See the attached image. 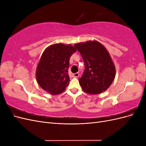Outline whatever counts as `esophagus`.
<instances>
[{"label": "esophagus", "instance_id": "obj_1", "mask_svg": "<svg viewBox=\"0 0 146 146\" xmlns=\"http://www.w3.org/2000/svg\"><path fill=\"white\" fill-rule=\"evenodd\" d=\"M79 73L78 72H77V73H75V74H72V77H74V78H77L79 77Z\"/></svg>", "mask_w": 146, "mask_h": 146}]
</instances>
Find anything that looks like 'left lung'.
Instances as JSON below:
<instances>
[{
  "instance_id": "left-lung-1",
  "label": "left lung",
  "mask_w": 146,
  "mask_h": 146,
  "mask_svg": "<svg viewBox=\"0 0 146 146\" xmlns=\"http://www.w3.org/2000/svg\"><path fill=\"white\" fill-rule=\"evenodd\" d=\"M74 46L80 53L85 66L79 79L83 90L91 94L107 90L116 76L115 66L107 50L97 41L80 42Z\"/></svg>"
}]
</instances>
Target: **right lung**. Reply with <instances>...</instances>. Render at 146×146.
I'll list each match as a JSON object with an SVG mask.
<instances>
[{
  "label": "right lung",
  "instance_id": "right-lung-1",
  "mask_svg": "<svg viewBox=\"0 0 146 146\" xmlns=\"http://www.w3.org/2000/svg\"><path fill=\"white\" fill-rule=\"evenodd\" d=\"M77 51L70 44H55L43 52L36 68L37 82L51 94L63 92L70 81L68 75L70 57Z\"/></svg>",
  "mask_w": 146,
  "mask_h": 146
}]
</instances>
